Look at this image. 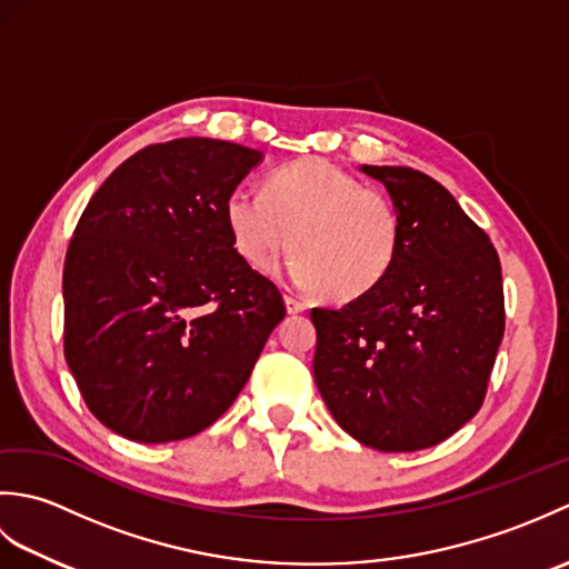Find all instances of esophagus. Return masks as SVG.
Segmentation results:
<instances>
[{
	"instance_id": "obj_1",
	"label": "esophagus",
	"mask_w": 569,
	"mask_h": 569,
	"mask_svg": "<svg viewBox=\"0 0 569 569\" xmlns=\"http://www.w3.org/2000/svg\"><path fill=\"white\" fill-rule=\"evenodd\" d=\"M286 308H288V312H291V316H296V312H306L308 303H306V300H300V298L288 293L286 296Z\"/></svg>"
}]
</instances>
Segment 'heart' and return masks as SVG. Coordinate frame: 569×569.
<instances>
[{"mask_svg":"<svg viewBox=\"0 0 569 569\" xmlns=\"http://www.w3.org/2000/svg\"><path fill=\"white\" fill-rule=\"evenodd\" d=\"M224 217L234 249L249 266L271 263L293 244L298 253L288 263L293 281L325 288L335 300L373 291L401 244V217L389 196L325 159L278 168L263 192L232 190Z\"/></svg>","mask_w":569,"mask_h":569,"instance_id":"1","label":"heart"}]
</instances>
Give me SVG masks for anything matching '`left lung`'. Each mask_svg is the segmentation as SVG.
<instances>
[{
    "label": "left lung",
    "mask_w": 569,
    "mask_h": 569,
    "mask_svg": "<svg viewBox=\"0 0 569 569\" xmlns=\"http://www.w3.org/2000/svg\"><path fill=\"white\" fill-rule=\"evenodd\" d=\"M401 217V244L373 291L312 308V373L340 428L381 452L450 438L485 403L503 337L499 253L438 180L361 166Z\"/></svg>",
    "instance_id": "left-lung-1"
}]
</instances>
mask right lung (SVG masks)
I'll use <instances>...</instances> for the list:
<instances>
[{"mask_svg": "<svg viewBox=\"0 0 569 569\" xmlns=\"http://www.w3.org/2000/svg\"><path fill=\"white\" fill-rule=\"evenodd\" d=\"M261 151L173 139L90 198L63 269V349L84 403L137 442L210 428L234 403L283 296L239 257L224 202Z\"/></svg>", "mask_w": 569, "mask_h": 569, "instance_id": "obj_1", "label": "right lung"}]
</instances>
